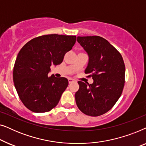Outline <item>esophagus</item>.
I'll return each mask as SVG.
<instances>
[{
    "label": "esophagus",
    "mask_w": 146,
    "mask_h": 146,
    "mask_svg": "<svg viewBox=\"0 0 146 146\" xmlns=\"http://www.w3.org/2000/svg\"><path fill=\"white\" fill-rule=\"evenodd\" d=\"M74 81V80L73 79H72V78H68V82H69V84H71L72 82H73Z\"/></svg>",
    "instance_id": "1"
}]
</instances>
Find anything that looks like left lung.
Listing matches in <instances>:
<instances>
[{"label":"left lung","mask_w":146,"mask_h":146,"mask_svg":"<svg viewBox=\"0 0 146 146\" xmlns=\"http://www.w3.org/2000/svg\"><path fill=\"white\" fill-rule=\"evenodd\" d=\"M77 41L88 55L85 74L92 84L79 81L76 103L82 112L98 116L112 108L122 93L125 65L120 53L107 40L99 36H78Z\"/></svg>","instance_id":"1"}]
</instances>
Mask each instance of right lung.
<instances>
[{"label":"right lung","mask_w":146,"mask_h":146,"mask_svg":"<svg viewBox=\"0 0 146 146\" xmlns=\"http://www.w3.org/2000/svg\"><path fill=\"white\" fill-rule=\"evenodd\" d=\"M76 40V36L44 35L32 39L20 50L14 66L13 82L20 99L30 110L46 112L59 102L68 80L48 74L52 65L62 63Z\"/></svg>","instance_id":"add662e5"}]
</instances>
